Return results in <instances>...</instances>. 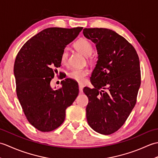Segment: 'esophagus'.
<instances>
[{"label": "esophagus", "instance_id": "obj_1", "mask_svg": "<svg viewBox=\"0 0 158 158\" xmlns=\"http://www.w3.org/2000/svg\"><path fill=\"white\" fill-rule=\"evenodd\" d=\"M83 85L82 84H79V93L81 94L83 92Z\"/></svg>", "mask_w": 158, "mask_h": 158}]
</instances>
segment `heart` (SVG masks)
<instances>
[{"mask_svg": "<svg viewBox=\"0 0 158 158\" xmlns=\"http://www.w3.org/2000/svg\"><path fill=\"white\" fill-rule=\"evenodd\" d=\"M75 48L79 52L81 53L85 57H89L91 56L93 52V47L88 40L81 38L75 43L74 44ZM69 57V52L67 49H64L61 54V62L63 64H66L67 63ZM89 71L87 69H74L69 72L68 75L70 79L79 83H83L85 81V77L88 75Z\"/></svg>", "mask_w": 158, "mask_h": 158, "instance_id": "b5f03b06", "label": "heart"}]
</instances>
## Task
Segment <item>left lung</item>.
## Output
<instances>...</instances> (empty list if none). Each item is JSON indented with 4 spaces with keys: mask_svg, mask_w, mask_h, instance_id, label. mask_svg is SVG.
Masks as SVG:
<instances>
[{
    "mask_svg": "<svg viewBox=\"0 0 158 158\" xmlns=\"http://www.w3.org/2000/svg\"><path fill=\"white\" fill-rule=\"evenodd\" d=\"M83 33L98 53L90 77L94 88L83 89L89 99L87 120L96 132L109 135L123 126L135 106L140 85L139 58L134 47L112 30L84 28Z\"/></svg>",
    "mask_w": 158,
    "mask_h": 158,
    "instance_id": "left-lung-1",
    "label": "left lung"
}]
</instances>
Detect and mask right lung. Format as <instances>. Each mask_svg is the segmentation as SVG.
Masks as SVG:
<instances>
[{"mask_svg": "<svg viewBox=\"0 0 158 158\" xmlns=\"http://www.w3.org/2000/svg\"><path fill=\"white\" fill-rule=\"evenodd\" d=\"M82 27L48 28L30 39L15 58L14 75L16 92L30 123L41 132H50L61 125L66 109L78 96L73 80L61 81L62 87L50 85L55 69L61 66V54Z\"/></svg>", "mask_w": 158, "mask_h": 158, "instance_id": "add662e5", "label": "right lung"}]
</instances>
